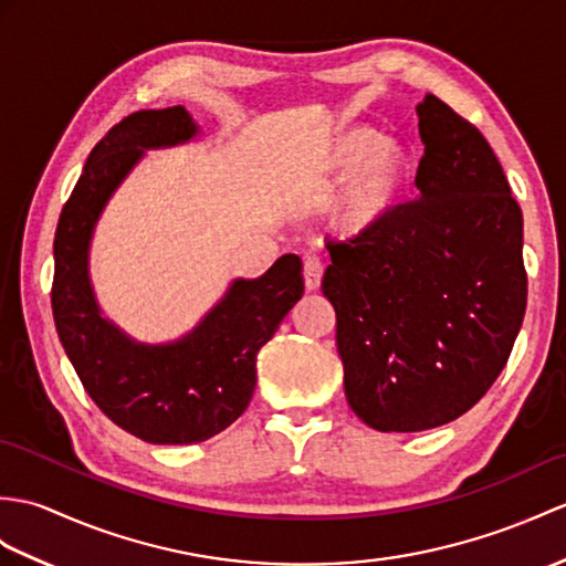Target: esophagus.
Here are the masks:
<instances>
[{
	"label": "esophagus",
	"instance_id": "1",
	"mask_svg": "<svg viewBox=\"0 0 566 566\" xmlns=\"http://www.w3.org/2000/svg\"><path fill=\"white\" fill-rule=\"evenodd\" d=\"M321 282H323V262L315 255H308L304 262V284L308 292H315V289H321Z\"/></svg>",
	"mask_w": 566,
	"mask_h": 566
}]
</instances>
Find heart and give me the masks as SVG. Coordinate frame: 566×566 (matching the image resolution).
Masks as SVG:
<instances>
[{"label":"heart","instance_id":"heart-1","mask_svg":"<svg viewBox=\"0 0 566 566\" xmlns=\"http://www.w3.org/2000/svg\"><path fill=\"white\" fill-rule=\"evenodd\" d=\"M318 180L335 186L325 200V229L339 241L371 239L410 202L417 156L400 137L376 127H347L315 161Z\"/></svg>","mask_w":566,"mask_h":566}]
</instances>
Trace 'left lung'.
<instances>
[{"label":"left lung","mask_w":566,"mask_h":566,"mask_svg":"<svg viewBox=\"0 0 566 566\" xmlns=\"http://www.w3.org/2000/svg\"><path fill=\"white\" fill-rule=\"evenodd\" d=\"M419 200L371 239L331 245L345 396L378 431H427L468 412L502 374L528 280L523 214L492 147L437 96L417 105Z\"/></svg>","instance_id":"8db88e82"}]
</instances>
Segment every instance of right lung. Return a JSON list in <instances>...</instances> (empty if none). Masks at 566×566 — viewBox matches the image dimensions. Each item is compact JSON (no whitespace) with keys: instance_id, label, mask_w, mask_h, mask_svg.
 Masks as SVG:
<instances>
[{"instance_id":"1","label":"right lung","mask_w":566,"mask_h":566,"mask_svg":"<svg viewBox=\"0 0 566 566\" xmlns=\"http://www.w3.org/2000/svg\"><path fill=\"white\" fill-rule=\"evenodd\" d=\"M197 135L200 125L182 105L127 115L88 154L55 233L52 315L76 376L117 427L166 446L212 439L245 412L260 347L304 296V265L289 253L258 280H233L174 343H137L103 315L88 251L105 205L149 149L178 147Z\"/></svg>"}]
</instances>
